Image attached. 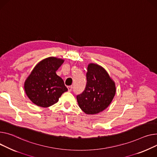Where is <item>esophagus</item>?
<instances>
[{
  "mask_svg": "<svg viewBox=\"0 0 157 157\" xmlns=\"http://www.w3.org/2000/svg\"><path fill=\"white\" fill-rule=\"evenodd\" d=\"M67 88H68V91H71L72 89V86H69L67 87Z\"/></svg>",
  "mask_w": 157,
  "mask_h": 157,
  "instance_id": "1",
  "label": "esophagus"
}]
</instances>
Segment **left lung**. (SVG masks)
Here are the masks:
<instances>
[{
	"instance_id": "left-lung-1",
	"label": "left lung",
	"mask_w": 157,
	"mask_h": 157,
	"mask_svg": "<svg viewBox=\"0 0 157 157\" xmlns=\"http://www.w3.org/2000/svg\"><path fill=\"white\" fill-rule=\"evenodd\" d=\"M116 85L101 66H88L85 90L76 97L80 109L87 114H96L107 109L116 94Z\"/></svg>"
}]
</instances>
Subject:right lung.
Listing matches in <instances>:
<instances>
[{"label": "right lung", "mask_w": 157, "mask_h": 157, "mask_svg": "<svg viewBox=\"0 0 157 157\" xmlns=\"http://www.w3.org/2000/svg\"><path fill=\"white\" fill-rule=\"evenodd\" d=\"M64 61L54 57L46 58L36 64L26 79V95L35 105L48 107L57 103L62 94L67 91L63 79L56 74Z\"/></svg>", "instance_id": "1"}]
</instances>
